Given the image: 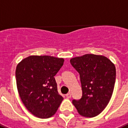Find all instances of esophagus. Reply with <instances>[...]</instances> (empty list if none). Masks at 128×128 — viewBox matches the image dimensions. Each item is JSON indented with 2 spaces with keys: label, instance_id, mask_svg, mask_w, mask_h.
<instances>
[{
  "label": "esophagus",
  "instance_id": "34e87169",
  "mask_svg": "<svg viewBox=\"0 0 128 128\" xmlns=\"http://www.w3.org/2000/svg\"><path fill=\"white\" fill-rule=\"evenodd\" d=\"M71 97V94L69 92L67 94H66V98H70Z\"/></svg>",
  "mask_w": 128,
  "mask_h": 128
}]
</instances>
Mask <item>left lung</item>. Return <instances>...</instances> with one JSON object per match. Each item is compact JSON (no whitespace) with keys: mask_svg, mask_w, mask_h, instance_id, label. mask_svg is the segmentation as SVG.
I'll return each instance as SVG.
<instances>
[{"mask_svg":"<svg viewBox=\"0 0 128 128\" xmlns=\"http://www.w3.org/2000/svg\"><path fill=\"white\" fill-rule=\"evenodd\" d=\"M70 63L80 74L82 97L72 100L80 115L88 118L98 116L108 106L114 89L115 65L102 55L87 54L73 58Z\"/></svg>","mask_w":128,"mask_h":128,"instance_id":"1","label":"left lung"}]
</instances>
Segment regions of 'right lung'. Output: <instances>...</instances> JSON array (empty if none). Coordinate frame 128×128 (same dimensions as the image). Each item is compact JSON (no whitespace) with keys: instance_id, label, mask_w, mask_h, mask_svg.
<instances>
[{"instance_id":"add662e5","label":"right lung","mask_w":128,"mask_h":128,"mask_svg":"<svg viewBox=\"0 0 128 128\" xmlns=\"http://www.w3.org/2000/svg\"><path fill=\"white\" fill-rule=\"evenodd\" d=\"M64 59L51 56H29L18 64L16 81L20 98L34 116H53L63 98L57 91L55 77Z\"/></svg>"}]
</instances>
